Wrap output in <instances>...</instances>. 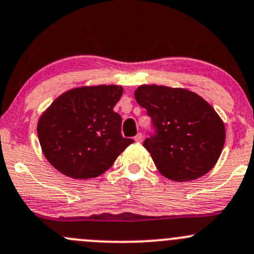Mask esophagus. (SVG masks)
Wrapping results in <instances>:
<instances>
[{
  "label": "esophagus",
  "instance_id": "1",
  "mask_svg": "<svg viewBox=\"0 0 254 254\" xmlns=\"http://www.w3.org/2000/svg\"><path fill=\"white\" fill-rule=\"evenodd\" d=\"M142 139H143V136H142V134H141V132H139V134H137L136 135V136H135V141H136V142H141L142 141Z\"/></svg>",
  "mask_w": 254,
  "mask_h": 254
}]
</instances>
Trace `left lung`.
<instances>
[{
	"mask_svg": "<svg viewBox=\"0 0 254 254\" xmlns=\"http://www.w3.org/2000/svg\"><path fill=\"white\" fill-rule=\"evenodd\" d=\"M135 99L152 119L155 134L143 141L162 176L188 182L206 175L219 160L225 125L205 99L184 88L142 84Z\"/></svg>",
	"mask_w": 254,
	"mask_h": 254,
	"instance_id": "obj_1",
	"label": "left lung"
}]
</instances>
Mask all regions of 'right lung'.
<instances>
[{
  "label": "right lung",
  "mask_w": 254,
  "mask_h": 254,
  "mask_svg": "<svg viewBox=\"0 0 254 254\" xmlns=\"http://www.w3.org/2000/svg\"><path fill=\"white\" fill-rule=\"evenodd\" d=\"M123 87L99 84L59 96L38 122L44 156L63 175L75 179L101 176L134 142L122 135V117L113 111Z\"/></svg>",
  "instance_id": "1"
}]
</instances>
